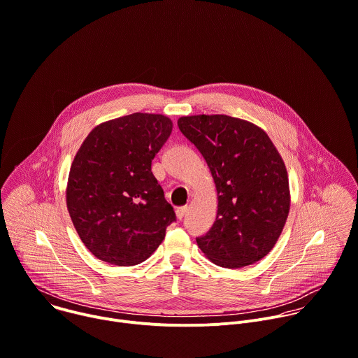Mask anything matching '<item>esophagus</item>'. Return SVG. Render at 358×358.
Wrapping results in <instances>:
<instances>
[{
    "label": "esophagus",
    "mask_w": 358,
    "mask_h": 358,
    "mask_svg": "<svg viewBox=\"0 0 358 358\" xmlns=\"http://www.w3.org/2000/svg\"><path fill=\"white\" fill-rule=\"evenodd\" d=\"M186 211H187V207H186V206L178 207V208H176V217H178L179 220H182V218L186 215Z\"/></svg>",
    "instance_id": "obj_1"
}]
</instances>
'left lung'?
Here are the masks:
<instances>
[{
	"label": "left lung",
	"instance_id": "left-lung-1",
	"mask_svg": "<svg viewBox=\"0 0 358 358\" xmlns=\"http://www.w3.org/2000/svg\"><path fill=\"white\" fill-rule=\"evenodd\" d=\"M178 126L206 159L218 193L215 221L196 238L199 248L227 268L263 259L289 211L287 169L271 140L257 126L225 115L185 116Z\"/></svg>",
	"mask_w": 358,
	"mask_h": 358
}]
</instances>
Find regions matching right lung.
Returning <instances> with one entry per match:
<instances>
[{"instance_id": "add662e5", "label": "right lung", "mask_w": 358, "mask_h": 358, "mask_svg": "<svg viewBox=\"0 0 358 358\" xmlns=\"http://www.w3.org/2000/svg\"><path fill=\"white\" fill-rule=\"evenodd\" d=\"M172 133L162 115L133 113L95 127L69 175L67 208L88 250L115 266L148 259L176 221L151 171Z\"/></svg>"}]
</instances>
